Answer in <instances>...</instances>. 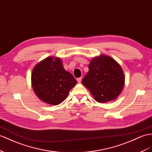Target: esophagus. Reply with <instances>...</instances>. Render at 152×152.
I'll return each mask as SVG.
<instances>
[{"mask_svg": "<svg viewBox=\"0 0 152 152\" xmlns=\"http://www.w3.org/2000/svg\"><path fill=\"white\" fill-rule=\"evenodd\" d=\"M77 82L80 83L81 81V77H78V78H77Z\"/></svg>", "mask_w": 152, "mask_h": 152, "instance_id": "1", "label": "esophagus"}]
</instances>
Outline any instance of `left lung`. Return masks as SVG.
Segmentation results:
<instances>
[{
	"label": "left lung",
	"mask_w": 152,
	"mask_h": 152,
	"mask_svg": "<svg viewBox=\"0 0 152 152\" xmlns=\"http://www.w3.org/2000/svg\"><path fill=\"white\" fill-rule=\"evenodd\" d=\"M88 69L82 83L96 102L106 103L118 98L124 85V72L118 62L102 54L91 60Z\"/></svg>",
	"instance_id": "1"
}]
</instances>
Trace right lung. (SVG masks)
Returning a JSON list of instances; mask_svg holds the SVG:
<instances>
[{"mask_svg":"<svg viewBox=\"0 0 152 152\" xmlns=\"http://www.w3.org/2000/svg\"><path fill=\"white\" fill-rule=\"evenodd\" d=\"M77 81L66 71L59 58L49 56L37 64L33 69L31 83L39 99L57 105L67 98Z\"/></svg>","mask_w":152,"mask_h":152,"instance_id":"1","label":"right lung"}]
</instances>
